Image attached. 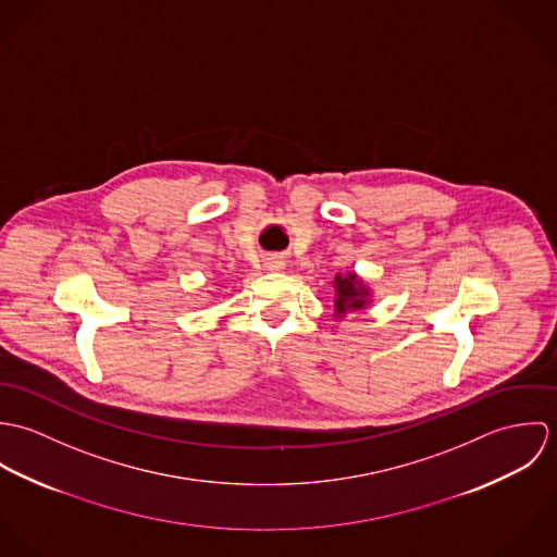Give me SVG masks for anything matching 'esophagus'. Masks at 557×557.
<instances>
[{"instance_id": "1", "label": "esophagus", "mask_w": 557, "mask_h": 557, "mask_svg": "<svg viewBox=\"0 0 557 557\" xmlns=\"http://www.w3.org/2000/svg\"><path fill=\"white\" fill-rule=\"evenodd\" d=\"M265 265H268L270 270H283V268H285V259H283L281 255H270V257L265 259Z\"/></svg>"}]
</instances>
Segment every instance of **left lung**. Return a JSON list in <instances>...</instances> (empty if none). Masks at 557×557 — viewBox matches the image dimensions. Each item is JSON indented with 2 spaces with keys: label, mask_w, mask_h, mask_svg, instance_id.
<instances>
[{
  "label": "left lung",
  "mask_w": 557,
  "mask_h": 557,
  "mask_svg": "<svg viewBox=\"0 0 557 557\" xmlns=\"http://www.w3.org/2000/svg\"><path fill=\"white\" fill-rule=\"evenodd\" d=\"M334 287V315L336 321L347 318L356 311H367L373 302V289L356 272L336 274L332 281Z\"/></svg>",
  "instance_id": "obj_1"
}]
</instances>
